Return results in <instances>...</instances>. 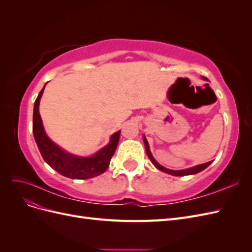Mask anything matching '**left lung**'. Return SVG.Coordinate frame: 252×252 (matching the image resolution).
Returning a JSON list of instances; mask_svg holds the SVG:
<instances>
[{"mask_svg": "<svg viewBox=\"0 0 252 252\" xmlns=\"http://www.w3.org/2000/svg\"><path fill=\"white\" fill-rule=\"evenodd\" d=\"M204 80H207L206 78L203 77ZM143 139H144V144H145V147H146V154L148 156V158H150V161L152 162V164H154L158 169H159L161 171H164L166 173H169V174H172V175H177V177H181V175H189V174H194V173H197L200 172L202 170H204L205 168H207V167L211 164V162H208V163H205V164H201V165H197V166H194L192 167V168H188V169H185V170H170V169H167L165 168V167H163L162 165H159L155 158L152 157L151 152L149 150V145H148V142L146 140V138H145V135H143Z\"/></svg>", "mask_w": 252, "mask_h": 252, "instance_id": "1", "label": "left lung"}]
</instances>
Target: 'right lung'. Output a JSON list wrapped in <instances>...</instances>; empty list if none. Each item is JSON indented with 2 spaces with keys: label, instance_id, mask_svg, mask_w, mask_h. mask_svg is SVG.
Returning a JSON list of instances; mask_svg holds the SVG:
<instances>
[{
  "label": "right lung",
  "instance_id": "obj_1",
  "mask_svg": "<svg viewBox=\"0 0 252 252\" xmlns=\"http://www.w3.org/2000/svg\"><path fill=\"white\" fill-rule=\"evenodd\" d=\"M45 86L40 91L33 107L32 131L35 143L41 155L51 168L58 171L66 178L85 180L96 177L108 168L110 159L117 149L121 131L112 134L108 145L97 151L95 155L89 158H80L67 154L56 144H53L44 131L41 116L39 112V105Z\"/></svg>",
  "mask_w": 252,
  "mask_h": 252
}]
</instances>
